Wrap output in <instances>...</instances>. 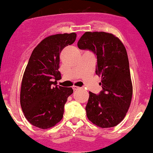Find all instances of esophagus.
<instances>
[{
    "label": "esophagus",
    "mask_w": 153,
    "mask_h": 153,
    "mask_svg": "<svg viewBox=\"0 0 153 153\" xmlns=\"http://www.w3.org/2000/svg\"><path fill=\"white\" fill-rule=\"evenodd\" d=\"M73 89L74 91H76V90H79V89H80V88L77 87V86H73Z\"/></svg>",
    "instance_id": "obj_1"
}]
</instances>
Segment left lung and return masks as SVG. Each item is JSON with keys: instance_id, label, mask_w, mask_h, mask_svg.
I'll use <instances>...</instances> for the list:
<instances>
[{"instance_id": "obj_1", "label": "left lung", "mask_w": 153, "mask_h": 153, "mask_svg": "<svg viewBox=\"0 0 153 153\" xmlns=\"http://www.w3.org/2000/svg\"><path fill=\"white\" fill-rule=\"evenodd\" d=\"M77 45L97 56L96 74L102 77L99 94L89 92L88 118L101 128L114 127L125 117L132 97L126 48L118 38L105 32H86Z\"/></svg>"}]
</instances>
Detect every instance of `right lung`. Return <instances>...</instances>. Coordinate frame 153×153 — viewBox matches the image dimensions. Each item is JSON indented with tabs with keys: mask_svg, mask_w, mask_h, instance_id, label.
Here are the masks:
<instances>
[{
	"mask_svg": "<svg viewBox=\"0 0 153 153\" xmlns=\"http://www.w3.org/2000/svg\"><path fill=\"white\" fill-rule=\"evenodd\" d=\"M75 33L48 36L35 48L22 79L20 102L27 120L43 129L53 127L62 119L72 88L56 85L61 79L60 53L75 42Z\"/></svg>",
	"mask_w": 153,
	"mask_h": 153,
	"instance_id": "1",
	"label": "right lung"
}]
</instances>
